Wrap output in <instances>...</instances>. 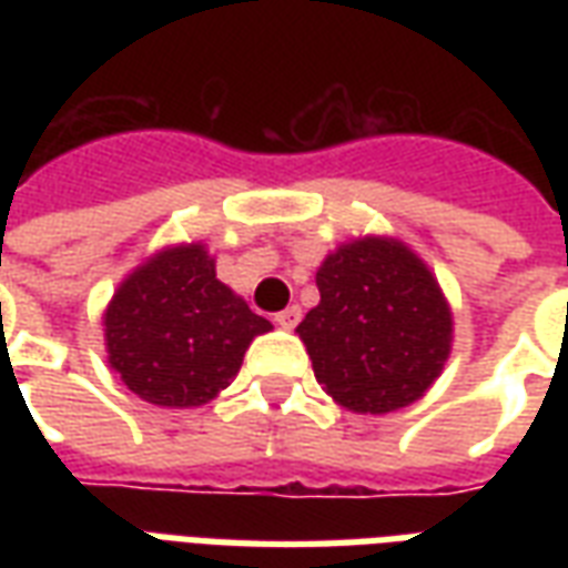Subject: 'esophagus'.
<instances>
[{
    "mask_svg": "<svg viewBox=\"0 0 568 568\" xmlns=\"http://www.w3.org/2000/svg\"><path fill=\"white\" fill-rule=\"evenodd\" d=\"M273 322H276L280 328H285V332H288V328H295L297 322H301V307H285V310H280V313L273 316Z\"/></svg>",
    "mask_w": 568,
    "mask_h": 568,
    "instance_id": "1",
    "label": "esophagus"
}]
</instances>
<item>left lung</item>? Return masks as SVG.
Masks as SVG:
<instances>
[{"label":"left lung","instance_id":"1","mask_svg":"<svg viewBox=\"0 0 568 568\" xmlns=\"http://www.w3.org/2000/svg\"><path fill=\"white\" fill-rule=\"evenodd\" d=\"M320 304L297 334L322 389L356 414L414 405L450 356L453 313L438 280L393 236H358L316 271Z\"/></svg>","mask_w":568,"mask_h":568}]
</instances>
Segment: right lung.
Returning <instances> with one entry per match:
<instances>
[{"label": "right lung", "instance_id": "right-lung-1", "mask_svg": "<svg viewBox=\"0 0 568 568\" xmlns=\"http://www.w3.org/2000/svg\"><path fill=\"white\" fill-rule=\"evenodd\" d=\"M109 365L142 402L197 407L231 386L248 344L273 325L215 280L200 243L161 248L103 313Z\"/></svg>", "mask_w": 568, "mask_h": 568}]
</instances>
